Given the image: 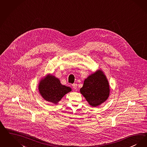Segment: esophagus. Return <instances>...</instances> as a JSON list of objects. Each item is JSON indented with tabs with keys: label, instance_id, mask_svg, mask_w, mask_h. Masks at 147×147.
I'll return each mask as SVG.
<instances>
[{
	"label": "esophagus",
	"instance_id": "esophagus-1",
	"mask_svg": "<svg viewBox=\"0 0 147 147\" xmlns=\"http://www.w3.org/2000/svg\"><path fill=\"white\" fill-rule=\"evenodd\" d=\"M72 87H73V88H74V89H76L77 88V84H72Z\"/></svg>",
	"mask_w": 147,
	"mask_h": 147
}]
</instances>
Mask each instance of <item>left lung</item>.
<instances>
[{
	"instance_id": "left-lung-1",
	"label": "left lung",
	"mask_w": 147,
	"mask_h": 147,
	"mask_svg": "<svg viewBox=\"0 0 147 147\" xmlns=\"http://www.w3.org/2000/svg\"><path fill=\"white\" fill-rule=\"evenodd\" d=\"M80 92L92 107L99 106L109 97V86L102 71H97L88 76L84 82Z\"/></svg>"
}]
</instances>
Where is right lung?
I'll return each mask as SVG.
<instances>
[{"label": "right lung", "mask_w": 147, "mask_h": 147, "mask_svg": "<svg viewBox=\"0 0 147 147\" xmlns=\"http://www.w3.org/2000/svg\"><path fill=\"white\" fill-rule=\"evenodd\" d=\"M39 90L45 100L56 104L65 94L71 91V88L62 85L59 79L48 75L40 82Z\"/></svg>", "instance_id": "right-lung-1"}]
</instances>
